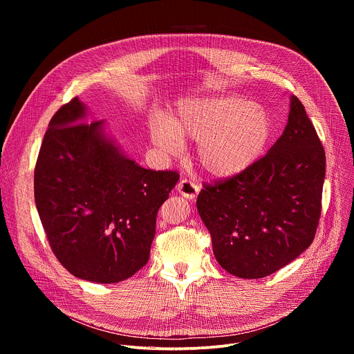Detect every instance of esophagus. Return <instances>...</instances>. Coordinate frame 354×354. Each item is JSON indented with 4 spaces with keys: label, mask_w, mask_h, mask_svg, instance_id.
Listing matches in <instances>:
<instances>
[{
    "label": "esophagus",
    "mask_w": 354,
    "mask_h": 354,
    "mask_svg": "<svg viewBox=\"0 0 354 354\" xmlns=\"http://www.w3.org/2000/svg\"><path fill=\"white\" fill-rule=\"evenodd\" d=\"M178 192H179L182 196H185L186 198L192 200V198H194V197L197 196V193L200 192V187H198V185L194 183L193 180L185 178V179H182V180L178 183Z\"/></svg>",
    "instance_id": "obj_1"
}]
</instances>
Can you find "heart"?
<instances>
[{"instance_id":"heart-1","label":"heart","mask_w":354,"mask_h":354,"mask_svg":"<svg viewBox=\"0 0 354 354\" xmlns=\"http://www.w3.org/2000/svg\"><path fill=\"white\" fill-rule=\"evenodd\" d=\"M270 134L268 112L234 96L187 100L169 122L151 126L154 142L167 153H176L183 140L197 141V161L217 178L249 168L262 156Z\"/></svg>"}]
</instances>
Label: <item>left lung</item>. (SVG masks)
<instances>
[{
    "instance_id": "left-lung-1",
    "label": "left lung",
    "mask_w": 354,
    "mask_h": 354,
    "mask_svg": "<svg viewBox=\"0 0 354 354\" xmlns=\"http://www.w3.org/2000/svg\"><path fill=\"white\" fill-rule=\"evenodd\" d=\"M325 149L297 96L268 154L238 175L203 183L197 212L217 262L241 279H262L314 241L322 212Z\"/></svg>"
}]
</instances>
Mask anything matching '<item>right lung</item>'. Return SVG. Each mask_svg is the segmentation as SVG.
<instances>
[{
  "instance_id": "add662e5",
  "label": "right lung",
  "mask_w": 354,
  "mask_h": 354,
  "mask_svg": "<svg viewBox=\"0 0 354 354\" xmlns=\"http://www.w3.org/2000/svg\"><path fill=\"white\" fill-rule=\"evenodd\" d=\"M78 97L48 123L35 167V203L59 262L75 277L119 283L149 258L157 214L179 179L126 158Z\"/></svg>"
}]
</instances>
